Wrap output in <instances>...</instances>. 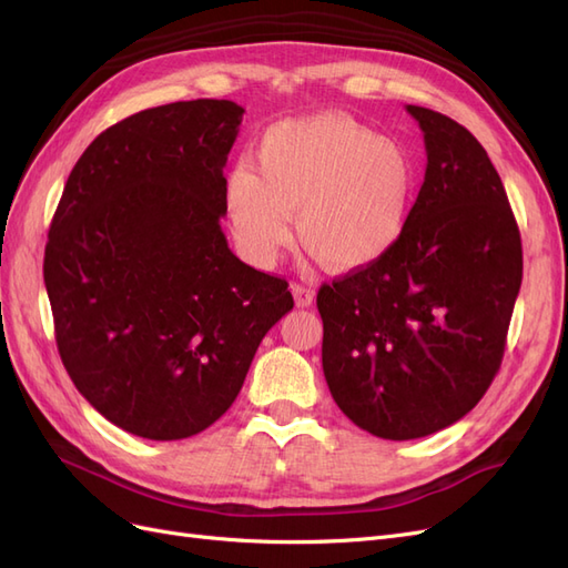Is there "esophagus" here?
Returning a JSON list of instances; mask_svg holds the SVG:
<instances>
[{
  "mask_svg": "<svg viewBox=\"0 0 568 568\" xmlns=\"http://www.w3.org/2000/svg\"><path fill=\"white\" fill-rule=\"evenodd\" d=\"M293 295H295L297 306H312V304H314V297H316V293H314L312 287L300 285V283L293 285Z\"/></svg>",
  "mask_w": 568,
  "mask_h": 568,
  "instance_id": "obj_1",
  "label": "esophagus"
}]
</instances>
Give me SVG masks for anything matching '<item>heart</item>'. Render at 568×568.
Here are the masks:
<instances>
[{
	"label": "heart",
	"mask_w": 568,
	"mask_h": 568,
	"mask_svg": "<svg viewBox=\"0 0 568 568\" xmlns=\"http://www.w3.org/2000/svg\"><path fill=\"white\" fill-rule=\"evenodd\" d=\"M256 173L237 164L223 187L225 219L240 252L271 266L293 242L335 273L374 266L402 240L416 171L397 142L339 113L271 125L254 150Z\"/></svg>",
	"instance_id": "obj_1"
}]
</instances>
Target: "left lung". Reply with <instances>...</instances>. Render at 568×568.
<instances>
[{
	"instance_id": "obj_1",
	"label": "left lung",
	"mask_w": 568,
	"mask_h": 568,
	"mask_svg": "<svg viewBox=\"0 0 568 568\" xmlns=\"http://www.w3.org/2000/svg\"><path fill=\"white\" fill-rule=\"evenodd\" d=\"M426 175L397 247L323 283V374L343 414L385 440L457 424L505 356L524 275L521 235L483 144L433 109L412 106Z\"/></svg>"
}]
</instances>
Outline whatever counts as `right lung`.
<instances>
[{
	"mask_svg": "<svg viewBox=\"0 0 568 568\" xmlns=\"http://www.w3.org/2000/svg\"><path fill=\"white\" fill-rule=\"evenodd\" d=\"M245 109L192 100L106 128L78 159L44 247L61 362L113 426L183 440L229 412L295 302L231 252L223 166Z\"/></svg>",
	"mask_w": 568,
	"mask_h": 568,
	"instance_id": "add662e5",
	"label": "right lung"
}]
</instances>
